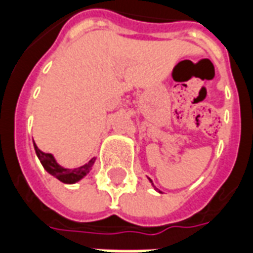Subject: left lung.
Masks as SVG:
<instances>
[{"mask_svg":"<svg viewBox=\"0 0 253 253\" xmlns=\"http://www.w3.org/2000/svg\"><path fill=\"white\" fill-rule=\"evenodd\" d=\"M149 181H150V182H151V185H153V181H151L150 178H149ZM153 186H154V185H153ZM154 189H155V188H154ZM155 190H157V189H155Z\"/></svg>","mask_w":253,"mask_h":253,"instance_id":"obj_1","label":"left lung"}]
</instances>
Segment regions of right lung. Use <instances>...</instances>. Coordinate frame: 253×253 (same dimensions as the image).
<instances>
[{"instance_id":"obj_1","label":"right lung","mask_w":253,"mask_h":253,"mask_svg":"<svg viewBox=\"0 0 253 253\" xmlns=\"http://www.w3.org/2000/svg\"><path fill=\"white\" fill-rule=\"evenodd\" d=\"M33 146H35L37 158L40 160L42 168H44L50 175H53L55 178H57L59 181H61V182H64V184H76V182H79L80 179H83L84 177L91 171L93 164H95V161H96V157H93V158H91V160H89L85 165H83V166L75 168V169H67V168H63L61 165L57 164V161L55 160L53 154L41 151L40 149L37 147V145L35 142H33Z\"/></svg>"}]
</instances>
